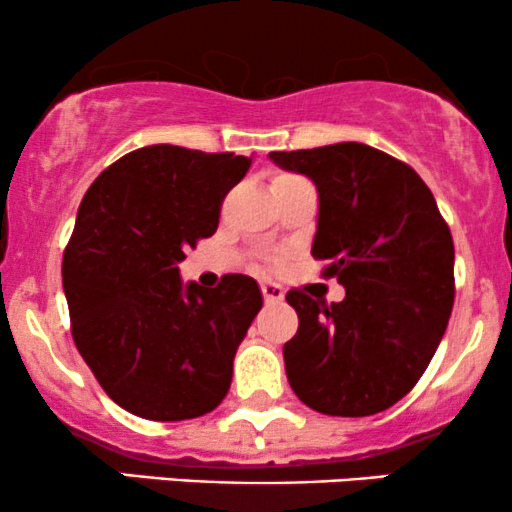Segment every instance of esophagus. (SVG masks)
I'll return each instance as SVG.
<instances>
[{
    "mask_svg": "<svg viewBox=\"0 0 512 512\" xmlns=\"http://www.w3.org/2000/svg\"><path fill=\"white\" fill-rule=\"evenodd\" d=\"M262 296L267 303H281L284 301V289L276 286L274 281H262Z\"/></svg>",
    "mask_w": 512,
    "mask_h": 512,
    "instance_id": "1",
    "label": "esophagus"
}]
</instances>
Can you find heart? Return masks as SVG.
Returning <instances> with one entry per match:
<instances>
[{
  "label": "heart",
  "mask_w": 512,
  "mask_h": 512,
  "mask_svg": "<svg viewBox=\"0 0 512 512\" xmlns=\"http://www.w3.org/2000/svg\"><path fill=\"white\" fill-rule=\"evenodd\" d=\"M281 178H293V175H281ZM281 178H276V180H281Z\"/></svg>",
  "instance_id": "b5f03b06"
}]
</instances>
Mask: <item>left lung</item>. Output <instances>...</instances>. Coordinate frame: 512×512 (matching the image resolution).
Returning a JSON list of instances; mask_svg holds the SVG:
<instances>
[{"instance_id": "obj_1", "label": "left lung", "mask_w": 512, "mask_h": 512, "mask_svg": "<svg viewBox=\"0 0 512 512\" xmlns=\"http://www.w3.org/2000/svg\"><path fill=\"white\" fill-rule=\"evenodd\" d=\"M310 178L320 211L315 260L346 289L325 305L293 289L298 332L284 344L286 378L303 404L330 416L390 409L419 383L455 301V245L414 168L368 144L272 151Z\"/></svg>"}]
</instances>
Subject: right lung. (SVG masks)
<instances>
[{
    "mask_svg": "<svg viewBox=\"0 0 512 512\" xmlns=\"http://www.w3.org/2000/svg\"><path fill=\"white\" fill-rule=\"evenodd\" d=\"M252 158L154 144L105 168L81 199L62 260L72 334L96 380L129 414L195 419L216 409L262 308L255 279L182 284L178 262L214 236L221 202Z\"/></svg>",
    "mask_w": 512,
    "mask_h": 512,
    "instance_id": "add662e5",
    "label": "right lung"
}]
</instances>
